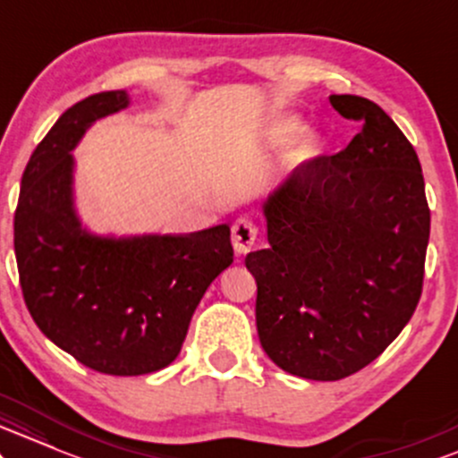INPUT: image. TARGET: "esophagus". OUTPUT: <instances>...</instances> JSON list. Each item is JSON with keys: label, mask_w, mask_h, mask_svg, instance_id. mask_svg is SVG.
Instances as JSON below:
<instances>
[{"label": "esophagus", "mask_w": 458, "mask_h": 458, "mask_svg": "<svg viewBox=\"0 0 458 458\" xmlns=\"http://www.w3.org/2000/svg\"><path fill=\"white\" fill-rule=\"evenodd\" d=\"M259 229L252 223L250 218H238L231 227V242H233V249L238 255H246L252 246H255Z\"/></svg>", "instance_id": "esophagus-1"}]
</instances>
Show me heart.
<instances>
[{
  "label": "heart",
  "instance_id": "1",
  "mask_svg": "<svg viewBox=\"0 0 458 458\" xmlns=\"http://www.w3.org/2000/svg\"><path fill=\"white\" fill-rule=\"evenodd\" d=\"M300 128H302V123H300V120H295V117H284V120H278L276 123H274L270 137H272V141L284 143V141H289V139H292V137H295V134L300 132ZM313 143H315L313 137L304 134V137L298 141V152L300 154L309 152V149L313 148Z\"/></svg>",
  "mask_w": 458,
  "mask_h": 458
}]
</instances>
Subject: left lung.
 <instances>
[{
    "label": "left lung",
    "instance_id": "obj_1",
    "mask_svg": "<svg viewBox=\"0 0 458 458\" xmlns=\"http://www.w3.org/2000/svg\"><path fill=\"white\" fill-rule=\"evenodd\" d=\"M362 128L263 203L267 242L246 255L263 352L287 373L336 381L401 335L422 295L431 209L416 149L381 106L332 94Z\"/></svg>",
    "mask_w": 458,
    "mask_h": 458
}]
</instances>
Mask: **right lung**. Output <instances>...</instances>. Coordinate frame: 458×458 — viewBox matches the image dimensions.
I'll list each match as a JSON object with an SVG mask.
<instances>
[{
	"label": "right lung",
	"instance_id": "1",
	"mask_svg": "<svg viewBox=\"0 0 458 458\" xmlns=\"http://www.w3.org/2000/svg\"><path fill=\"white\" fill-rule=\"evenodd\" d=\"M128 102L123 89L100 91L62 113L25 166L14 212V255L31 319L81 364L122 377L174 362L209 283L233 263L229 225L134 238L81 227L70 152L91 123Z\"/></svg>",
	"mask_w": 458,
	"mask_h": 458
}]
</instances>
